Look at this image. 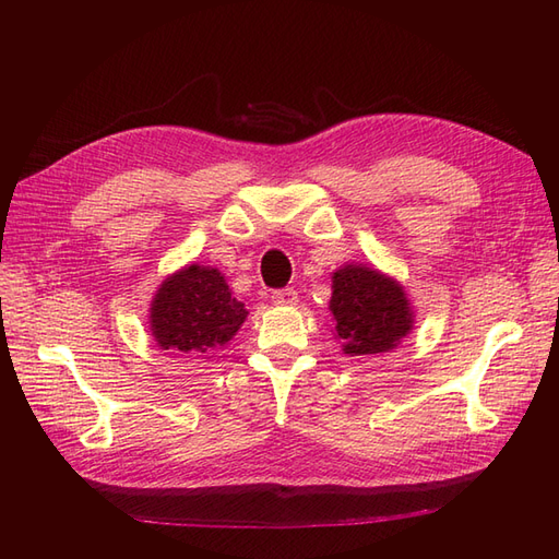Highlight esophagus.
Returning a JSON list of instances; mask_svg holds the SVG:
<instances>
[{
  "label": "esophagus",
  "instance_id": "esophagus-1",
  "mask_svg": "<svg viewBox=\"0 0 559 559\" xmlns=\"http://www.w3.org/2000/svg\"><path fill=\"white\" fill-rule=\"evenodd\" d=\"M273 302L275 306H294V302L298 300V292L294 289V286H286V289H277L273 292Z\"/></svg>",
  "mask_w": 559,
  "mask_h": 559
}]
</instances>
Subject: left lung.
I'll list each match as a JSON object with an SVG mask.
<instances>
[{"instance_id": "left-lung-1", "label": "left lung", "mask_w": 559, "mask_h": 559, "mask_svg": "<svg viewBox=\"0 0 559 559\" xmlns=\"http://www.w3.org/2000/svg\"><path fill=\"white\" fill-rule=\"evenodd\" d=\"M331 312L345 354L352 357L394 349L413 326L401 286L361 265H345L333 275Z\"/></svg>"}]
</instances>
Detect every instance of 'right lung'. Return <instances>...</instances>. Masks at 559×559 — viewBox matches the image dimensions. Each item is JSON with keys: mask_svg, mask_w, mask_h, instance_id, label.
Masks as SVG:
<instances>
[{"mask_svg": "<svg viewBox=\"0 0 559 559\" xmlns=\"http://www.w3.org/2000/svg\"><path fill=\"white\" fill-rule=\"evenodd\" d=\"M245 317L218 270L189 265L163 282L151 306V331L163 349L210 354L230 341Z\"/></svg>", "mask_w": 559, "mask_h": 559, "instance_id": "obj_1", "label": "right lung"}]
</instances>
